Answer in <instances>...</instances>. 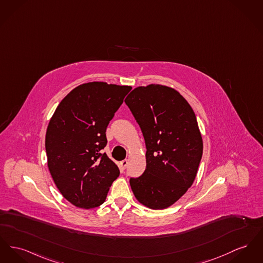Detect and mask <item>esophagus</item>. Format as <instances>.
Segmentation results:
<instances>
[{
    "label": "esophagus",
    "mask_w": 263,
    "mask_h": 263,
    "mask_svg": "<svg viewBox=\"0 0 263 263\" xmlns=\"http://www.w3.org/2000/svg\"><path fill=\"white\" fill-rule=\"evenodd\" d=\"M127 166H128V160H123L120 162V167L122 170H125L127 168Z\"/></svg>",
    "instance_id": "34e87169"
}]
</instances>
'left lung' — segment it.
Returning <instances> with one entry per match:
<instances>
[{"instance_id":"8db88e82","label":"left lung","mask_w":263,"mask_h":263,"mask_svg":"<svg viewBox=\"0 0 263 263\" xmlns=\"http://www.w3.org/2000/svg\"><path fill=\"white\" fill-rule=\"evenodd\" d=\"M125 103L146 144V170L131 178L135 198L152 210L171 206L193 185L202 155L195 112L185 98L165 85L139 86Z\"/></svg>"}]
</instances>
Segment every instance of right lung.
<instances>
[{"label": "right lung", "instance_id": "right-lung-1", "mask_svg": "<svg viewBox=\"0 0 263 263\" xmlns=\"http://www.w3.org/2000/svg\"><path fill=\"white\" fill-rule=\"evenodd\" d=\"M131 89L101 81L83 83L62 99L49 120L47 167L63 198L78 208L102 204L120 174L101 150L109 122Z\"/></svg>", "mask_w": 263, "mask_h": 263}]
</instances>
